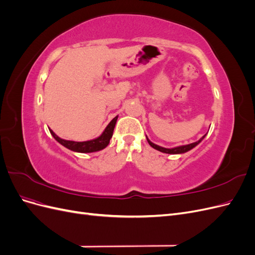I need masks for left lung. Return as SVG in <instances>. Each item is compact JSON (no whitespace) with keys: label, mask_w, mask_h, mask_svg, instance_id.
<instances>
[{"label":"left lung","mask_w":255,"mask_h":255,"mask_svg":"<svg viewBox=\"0 0 255 255\" xmlns=\"http://www.w3.org/2000/svg\"><path fill=\"white\" fill-rule=\"evenodd\" d=\"M205 136H206V134H205L204 136H202L201 138H200V139H199L198 141H196V142H192V143H189V144L177 145V146H174V148H164V146H160V145H158V144L153 143V142L149 139V138L146 137V135H145V137H146V140H148L149 144L152 146V148H154V149L157 150V151L163 152V153H168V154H183V153H186V152L190 151L191 149H194L195 146H197L200 142H201V141L204 139V137H205Z\"/></svg>","instance_id":"8db88e82"}]
</instances>
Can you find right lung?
I'll return each instance as SVG.
<instances>
[{"label":"right lung","mask_w":255,"mask_h":255,"mask_svg":"<svg viewBox=\"0 0 255 255\" xmlns=\"http://www.w3.org/2000/svg\"><path fill=\"white\" fill-rule=\"evenodd\" d=\"M117 119H118V116H116V117L109 123V126L105 128V129L103 130V133L101 135L97 138H94V139L86 140V141H73V140L63 139V138L58 137L55 133H54L52 129H50V133L54 138H55V140L57 142H59L61 145H64L65 148L71 151L79 152V153L98 152L105 149L106 146L109 145L111 138L113 137L114 128L116 126V122H117Z\"/></svg>","instance_id":"add662e5"}]
</instances>
